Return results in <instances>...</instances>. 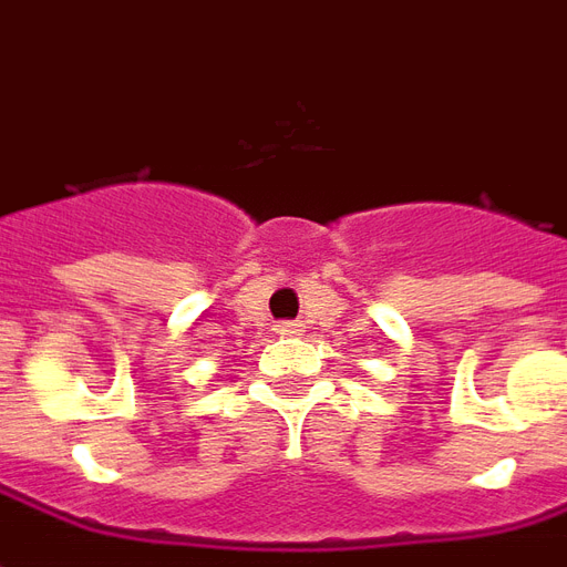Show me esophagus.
Segmentation results:
<instances>
[{"mask_svg":"<svg viewBox=\"0 0 567 567\" xmlns=\"http://www.w3.org/2000/svg\"><path fill=\"white\" fill-rule=\"evenodd\" d=\"M296 326H292V322H287V326H280V334H296Z\"/></svg>","mask_w":567,"mask_h":567,"instance_id":"esophagus-1","label":"esophagus"}]
</instances>
